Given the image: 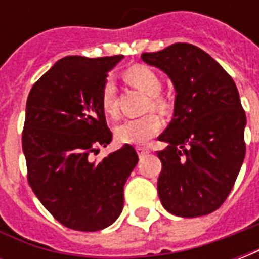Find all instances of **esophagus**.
<instances>
[{"label": "esophagus", "instance_id": "1", "mask_svg": "<svg viewBox=\"0 0 259 259\" xmlns=\"http://www.w3.org/2000/svg\"><path fill=\"white\" fill-rule=\"evenodd\" d=\"M136 150H137L139 157H144V155H147V154L150 152V150H148V148H146V147H137Z\"/></svg>", "mask_w": 259, "mask_h": 259}]
</instances>
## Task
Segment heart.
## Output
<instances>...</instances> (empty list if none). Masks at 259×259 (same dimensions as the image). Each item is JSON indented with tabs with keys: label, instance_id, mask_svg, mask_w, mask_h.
<instances>
[{
	"label": "heart",
	"instance_id": "b5f03b06",
	"mask_svg": "<svg viewBox=\"0 0 259 259\" xmlns=\"http://www.w3.org/2000/svg\"><path fill=\"white\" fill-rule=\"evenodd\" d=\"M124 79L136 89L144 91L147 96H150V102L147 105V111H161L165 112L170 108V102L168 98L159 94L162 89V80L159 74L146 65H135L124 72ZM101 109L109 118L118 116V105L115 97V85L112 80L108 79L101 90ZM162 127L161 118L155 113H150L143 118L129 119L124 120L115 127V137L120 143L129 144H143L151 137L157 135Z\"/></svg>",
	"mask_w": 259,
	"mask_h": 259
}]
</instances>
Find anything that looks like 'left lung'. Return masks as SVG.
I'll return each instance as SVG.
<instances>
[{
  "instance_id": "1",
  "label": "left lung",
  "mask_w": 259,
  "mask_h": 259,
  "mask_svg": "<svg viewBox=\"0 0 259 259\" xmlns=\"http://www.w3.org/2000/svg\"><path fill=\"white\" fill-rule=\"evenodd\" d=\"M146 64L168 74L176 90L174 118L158 139L162 170L158 195L176 217L217 211L245 157V112L233 79L211 55L187 42L144 53Z\"/></svg>"
}]
</instances>
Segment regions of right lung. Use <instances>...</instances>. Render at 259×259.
I'll return each instance as SVG.
<instances>
[{"mask_svg": "<svg viewBox=\"0 0 259 259\" xmlns=\"http://www.w3.org/2000/svg\"><path fill=\"white\" fill-rule=\"evenodd\" d=\"M123 55L59 59L31 87L26 102L22 147L31 190L59 223L96 232L123 209V187L137 165L130 144L101 161L91 155L112 140L101 90Z\"/></svg>", "mask_w": 259, "mask_h": 259, "instance_id": "add662e5", "label": "right lung"}]
</instances>
